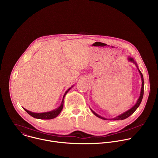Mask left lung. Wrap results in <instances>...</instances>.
Listing matches in <instances>:
<instances>
[{
  "label": "left lung",
  "instance_id": "obj_1",
  "mask_svg": "<svg viewBox=\"0 0 158 158\" xmlns=\"http://www.w3.org/2000/svg\"><path fill=\"white\" fill-rule=\"evenodd\" d=\"M127 60H128L129 61H130V62L134 63L135 65H136L137 68H138V71H139V74H140V75H141V81H142V85H141V89L140 96H139V98H138V99L136 103L135 104V105H134L132 107H131V108L130 109H129L128 110H127V111L123 112V114H120V115H119V116H116V117H115V118H114L107 119V118H103V117L99 116V114H98L97 113H96V112H95L94 110H93L91 109V111L93 112V113L96 116H97V117H98V118H101V119H104V120H113V121L125 119L127 118L128 117H129L131 114H132L134 113V112H135V110H136L138 109V107L139 106V105H140V104H141V101H142V99H143V94H144V79H143V76L141 72L140 71V70H139V68H138V65L137 63L134 61V60L133 59V58H131V57H129L128 59H127Z\"/></svg>",
  "mask_w": 158,
  "mask_h": 158
}]
</instances>
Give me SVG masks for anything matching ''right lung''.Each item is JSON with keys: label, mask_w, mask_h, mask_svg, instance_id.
<instances>
[{"label": "right lung", "mask_w": 158, "mask_h": 158, "mask_svg": "<svg viewBox=\"0 0 158 158\" xmlns=\"http://www.w3.org/2000/svg\"><path fill=\"white\" fill-rule=\"evenodd\" d=\"M73 86H74V85H73L71 87L69 88V89H67V91H65V93H64L60 106H59V107H57V108H56V109L52 110H51V111H49V112H41V113H36V112H31V111H30V110H27V109H25V108H24V109L27 112V113H28L29 115H31V116H32L33 118H36V119H54V118H56V117L60 114V112H61V110H62V108H63L64 97H65V96L66 95V94L69 92V90H70Z\"/></svg>", "instance_id": "1"}]
</instances>
